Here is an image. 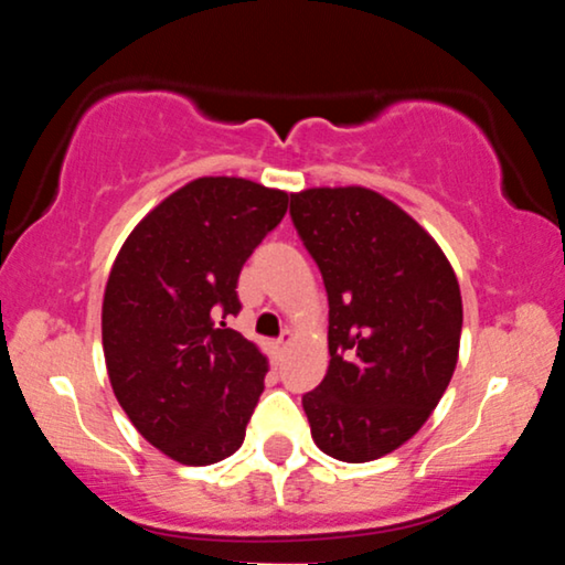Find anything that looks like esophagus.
Listing matches in <instances>:
<instances>
[{
	"label": "esophagus",
	"instance_id": "esophagus-1",
	"mask_svg": "<svg viewBox=\"0 0 565 565\" xmlns=\"http://www.w3.org/2000/svg\"><path fill=\"white\" fill-rule=\"evenodd\" d=\"M289 342H291V332H284V334L278 337V340L274 342V353H276V355H281L284 350L289 348Z\"/></svg>",
	"mask_w": 565,
	"mask_h": 565
}]
</instances>
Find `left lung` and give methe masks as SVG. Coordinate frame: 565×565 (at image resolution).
Instances as JSON below:
<instances>
[{"label":"left lung","instance_id":"8db88e82","mask_svg":"<svg viewBox=\"0 0 565 565\" xmlns=\"http://www.w3.org/2000/svg\"><path fill=\"white\" fill-rule=\"evenodd\" d=\"M291 223L329 297V369L302 395L316 446L372 462L406 444L449 387L462 297L440 246L369 188L291 193Z\"/></svg>","mask_w":565,"mask_h":565}]
</instances>
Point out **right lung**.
I'll use <instances>...</instances> for the list:
<instances>
[{"label": "right lung", "instance_id": "right-lung-1", "mask_svg": "<svg viewBox=\"0 0 565 565\" xmlns=\"http://www.w3.org/2000/svg\"><path fill=\"white\" fill-rule=\"evenodd\" d=\"M289 193L242 178H199L129 233L103 297V353L129 423L183 465L244 444L268 361L236 329V287Z\"/></svg>", "mask_w": 565, "mask_h": 565}]
</instances>
